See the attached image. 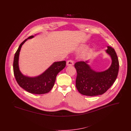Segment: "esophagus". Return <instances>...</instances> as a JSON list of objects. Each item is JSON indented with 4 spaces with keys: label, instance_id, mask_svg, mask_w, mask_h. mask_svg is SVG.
<instances>
[{
    "label": "esophagus",
    "instance_id": "1",
    "mask_svg": "<svg viewBox=\"0 0 131 131\" xmlns=\"http://www.w3.org/2000/svg\"><path fill=\"white\" fill-rule=\"evenodd\" d=\"M66 65L67 66H72L74 65V61L72 60H69L67 61Z\"/></svg>",
    "mask_w": 131,
    "mask_h": 131
}]
</instances>
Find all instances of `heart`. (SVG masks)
Listing matches in <instances>:
<instances>
[{
    "label": "heart",
    "instance_id": "1",
    "mask_svg": "<svg viewBox=\"0 0 131 131\" xmlns=\"http://www.w3.org/2000/svg\"><path fill=\"white\" fill-rule=\"evenodd\" d=\"M85 45H82L80 47V49H84V48H85Z\"/></svg>",
    "mask_w": 131,
    "mask_h": 131
}]
</instances>
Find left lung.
Listing matches in <instances>:
<instances>
[{
  "mask_svg": "<svg viewBox=\"0 0 131 131\" xmlns=\"http://www.w3.org/2000/svg\"><path fill=\"white\" fill-rule=\"evenodd\" d=\"M106 52L112 58L110 68L103 72H96L87 64L88 61L77 62L75 67L77 72L75 86L80 93L94 96L102 95L115 81L119 71V61L114 49L107 46Z\"/></svg>",
  "mask_w": 131,
  "mask_h": 131,
  "instance_id": "8db88e82",
  "label": "left lung"
}]
</instances>
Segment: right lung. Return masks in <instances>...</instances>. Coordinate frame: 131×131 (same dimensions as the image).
<instances>
[{"label": "right lung", "mask_w": 131, "mask_h": 131, "mask_svg": "<svg viewBox=\"0 0 131 131\" xmlns=\"http://www.w3.org/2000/svg\"><path fill=\"white\" fill-rule=\"evenodd\" d=\"M34 37L30 36L20 44L16 52L13 62V71L15 79L19 85L30 93L43 94L49 92L54 86L56 75L66 66V61L53 63L43 73L35 77H29L23 75L19 66V52L23 45L27 39Z\"/></svg>", "instance_id": "add662e5"}]
</instances>
